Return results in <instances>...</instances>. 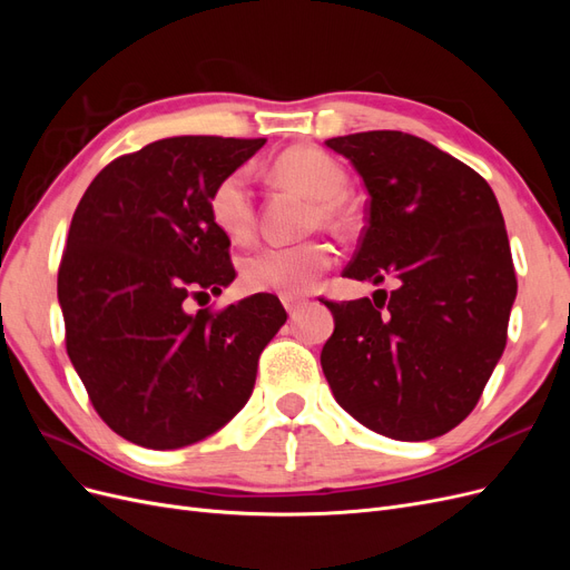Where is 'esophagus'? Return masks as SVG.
<instances>
[{
  "instance_id": "1",
  "label": "esophagus",
  "mask_w": 570,
  "mask_h": 570,
  "mask_svg": "<svg viewBox=\"0 0 570 570\" xmlns=\"http://www.w3.org/2000/svg\"><path fill=\"white\" fill-rule=\"evenodd\" d=\"M302 304H304L302 297H283V306L287 308V314H295Z\"/></svg>"
}]
</instances>
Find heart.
I'll use <instances>...</instances> for the list:
<instances>
[{
	"instance_id": "heart-1",
	"label": "heart",
	"mask_w": 570,
	"mask_h": 570,
	"mask_svg": "<svg viewBox=\"0 0 570 570\" xmlns=\"http://www.w3.org/2000/svg\"><path fill=\"white\" fill-rule=\"evenodd\" d=\"M273 174L281 180L302 187L316 199L314 226L344 230L352 216L344 206L347 174L321 149L297 147L281 154L273 164ZM209 214L216 228L233 243H247L256 223V202L247 168H235L218 180L209 197ZM333 266V247L323 239H304L292 245H266L254 249L243 262V283L252 292H275V295H299L312 287Z\"/></svg>"
}]
</instances>
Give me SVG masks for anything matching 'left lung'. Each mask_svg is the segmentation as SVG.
<instances>
[{"label":"left lung","mask_w":570,"mask_h":570,"mask_svg":"<svg viewBox=\"0 0 570 570\" xmlns=\"http://www.w3.org/2000/svg\"><path fill=\"white\" fill-rule=\"evenodd\" d=\"M368 189V223L344 278L381 285L325 302L335 331L321 366L337 404L402 442L450 433L475 409L507 347L515 273L492 187L416 135L325 140Z\"/></svg>","instance_id":"left-lung-1"}]
</instances>
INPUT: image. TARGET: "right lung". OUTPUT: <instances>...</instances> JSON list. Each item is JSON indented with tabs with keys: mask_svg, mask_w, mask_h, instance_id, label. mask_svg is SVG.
Masks as SVG:
<instances>
[{
	"mask_svg": "<svg viewBox=\"0 0 570 570\" xmlns=\"http://www.w3.org/2000/svg\"><path fill=\"white\" fill-rule=\"evenodd\" d=\"M264 142L166 137L101 168L73 214L57 283L66 352L101 421L132 444L214 435L247 404L287 321L264 292L218 314L185 308L235 281L209 197Z\"/></svg>",
	"mask_w": 570,
	"mask_h": 570,
	"instance_id": "obj_1",
	"label": "right lung"
}]
</instances>
